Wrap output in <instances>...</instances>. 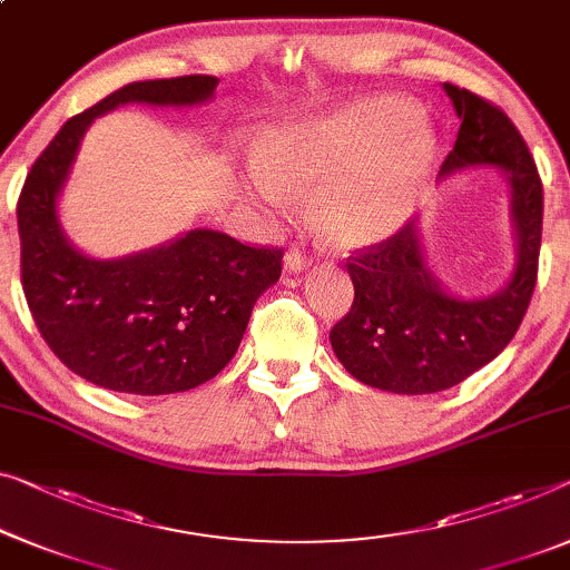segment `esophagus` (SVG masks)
<instances>
[{
  "label": "esophagus",
  "mask_w": 570,
  "mask_h": 570,
  "mask_svg": "<svg viewBox=\"0 0 570 570\" xmlns=\"http://www.w3.org/2000/svg\"><path fill=\"white\" fill-rule=\"evenodd\" d=\"M309 266V258L304 256V253L299 250V248H292V250H286V256H284V268L288 271V274H302L304 268Z\"/></svg>",
  "instance_id": "1"
}]
</instances>
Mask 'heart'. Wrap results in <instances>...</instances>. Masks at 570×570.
Instances as JSON below:
<instances>
[{
  "mask_svg": "<svg viewBox=\"0 0 570 570\" xmlns=\"http://www.w3.org/2000/svg\"><path fill=\"white\" fill-rule=\"evenodd\" d=\"M435 132L410 101L373 97L271 135L258 150L256 194L286 209L312 194L314 223L340 248L392 237L428 184Z\"/></svg>",
  "mask_w": 570,
  "mask_h": 570,
  "instance_id": "obj_1",
  "label": "heart"
}]
</instances>
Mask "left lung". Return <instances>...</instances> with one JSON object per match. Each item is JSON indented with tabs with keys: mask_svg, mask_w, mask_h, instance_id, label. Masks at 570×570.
<instances>
[{
	"mask_svg": "<svg viewBox=\"0 0 570 570\" xmlns=\"http://www.w3.org/2000/svg\"><path fill=\"white\" fill-rule=\"evenodd\" d=\"M461 130L440 178L497 168L509 184L517 263L494 294L461 296L424 258L417 219L381 245L347 258L355 299L330 330L337 361L353 379L392 394H435L487 366L514 337L538 282L542 184L538 166L502 109L443 83Z\"/></svg>",
	"mask_w": 570,
	"mask_h": 570,
	"instance_id": "left-lung-1",
	"label": "left lung"
}]
</instances>
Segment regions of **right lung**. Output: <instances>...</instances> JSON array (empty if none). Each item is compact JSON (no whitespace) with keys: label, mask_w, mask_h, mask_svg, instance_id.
<instances>
[{"label":"right lung","mask_w":570,"mask_h":570,"mask_svg":"<svg viewBox=\"0 0 570 570\" xmlns=\"http://www.w3.org/2000/svg\"><path fill=\"white\" fill-rule=\"evenodd\" d=\"M217 76L132 81L68 120L17 202L22 292L50 351L109 392L158 396L215 379L237 353L253 304L282 276L284 253L197 227L158 248L95 258L68 240L58 197L83 135L120 105L197 107Z\"/></svg>","instance_id":"right-lung-1"}]
</instances>
